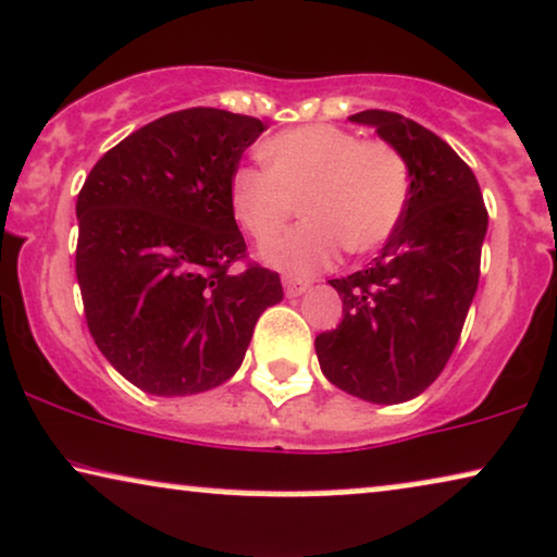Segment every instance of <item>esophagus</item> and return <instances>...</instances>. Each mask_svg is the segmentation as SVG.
Listing matches in <instances>:
<instances>
[{
    "label": "esophagus",
    "mask_w": 557,
    "mask_h": 557,
    "mask_svg": "<svg viewBox=\"0 0 557 557\" xmlns=\"http://www.w3.org/2000/svg\"><path fill=\"white\" fill-rule=\"evenodd\" d=\"M283 287H285V296L296 298V296H304L308 290V283L306 280H296V277H283Z\"/></svg>",
    "instance_id": "obj_1"
}]
</instances>
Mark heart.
I'll list each match as a JSON object with an SVG mask.
<instances>
[{
  "instance_id": "obj_1",
  "label": "heart",
  "mask_w": 557,
  "mask_h": 557,
  "mask_svg": "<svg viewBox=\"0 0 557 557\" xmlns=\"http://www.w3.org/2000/svg\"><path fill=\"white\" fill-rule=\"evenodd\" d=\"M264 169H238L227 181L233 218L259 246L272 244L296 214L306 220L270 246L264 259L287 274L324 270L339 251L384 246L410 202V165L386 139L332 124L272 134L259 150Z\"/></svg>"
}]
</instances>
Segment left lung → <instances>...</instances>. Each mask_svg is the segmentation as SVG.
I'll use <instances>...</instances> for the list:
<instances>
[{
	"instance_id": "8db88e82",
	"label": "left lung",
	"mask_w": 557,
	"mask_h": 557,
	"mask_svg": "<svg viewBox=\"0 0 557 557\" xmlns=\"http://www.w3.org/2000/svg\"><path fill=\"white\" fill-rule=\"evenodd\" d=\"M350 119L376 126L407 158L410 202L368 270L330 280L343 321L319 334L317 355L337 388L399 405L441 376L459 343L478 290L487 210L472 169L438 134L394 111Z\"/></svg>"
}]
</instances>
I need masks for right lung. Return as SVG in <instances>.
<instances>
[{"label":"right lung","instance_id":"obj_1","mask_svg":"<svg viewBox=\"0 0 557 557\" xmlns=\"http://www.w3.org/2000/svg\"><path fill=\"white\" fill-rule=\"evenodd\" d=\"M267 126L220 109L165 113L132 132L77 194L75 272L98 350L156 397H186L238 371L280 274L246 260L227 181Z\"/></svg>","mask_w":557,"mask_h":557}]
</instances>
